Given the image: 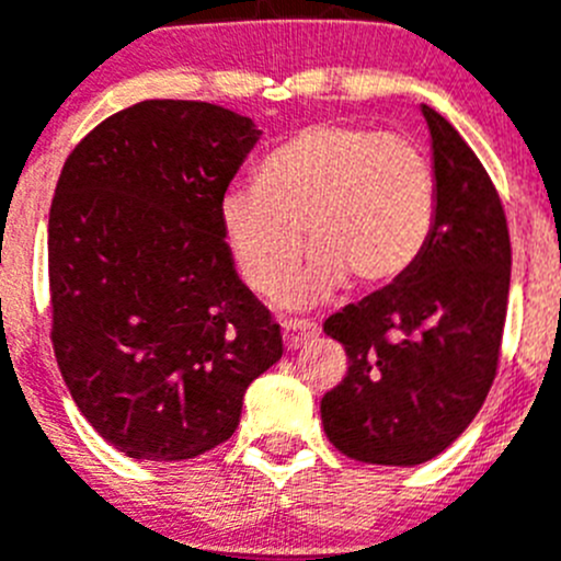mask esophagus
<instances>
[{
	"mask_svg": "<svg viewBox=\"0 0 561 561\" xmlns=\"http://www.w3.org/2000/svg\"><path fill=\"white\" fill-rule=\"evenodd\" d=\"M282 336H285L287 351H296V347L307 345L309 340L318 336V323H309V320H285L282 323Z\"/></svg>",
	"mask_w": 561,
	"mask_h": 561,
	"instance_id": "1",
	"label": "esophagus"
}]
</instances>
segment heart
<instances>
[{
	"label": "heart",
	"mask_w": 561,
	"mask_h": 561,
	"mask_svg": "<svg viewBox=\"0 0 561 561\" xmlns=\"http://www.w3.org/2000/svg\"><path fill=\"white\" fill-rule=\"evenodd\" d=\"M438 214V181L419 145L347 123H314L271 150L257 186L219 203L225 241L247 285L276 296L307 247V271L285 293L293 307L334 296L347 279L383 287L425 252Z\"/></svg>",
	"instance_id": "1"
}]
</instances>
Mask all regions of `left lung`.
I'll return each instance as SVG.
<instances>
[{
    "label": "left lung",
    "mask_w": 561,
    "mask_h": 561,
    "mask_svg": "<svg viewBox=\"0 0 561 561\" xmlns=\"http://www.w3.org/2000/svg\"><path fill=\"white\" fill-rule=\"evenodd\" d=\"M438 214L425 252L397 282L331 314L347 373L320 400L329 442L375 466L442 455L485 402L510 296L502 199L463 136L431 106Z\"/></svg>",
    "instance_id": "left-lung-1"
}]
</instances>
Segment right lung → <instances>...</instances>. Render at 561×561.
<instances>
[{
  "label": "right lung",
  "mask_w": 561,
  "mask_h": 561,
  "mask_svg": "<svg viewBox=\"0 0 561 561\" xmlns=\"http://www.w3.org/2000/svg\"><path fill=\"white\" fill-rule=\"evenodd\" d=\"M263 130L203 101H142L73 148L48 214L51 342L70 397L136 460H188L236 433L282 358L219 221Z\"/></svg>",
  "instance_id": "right-lung-1"
}]
</instances>
